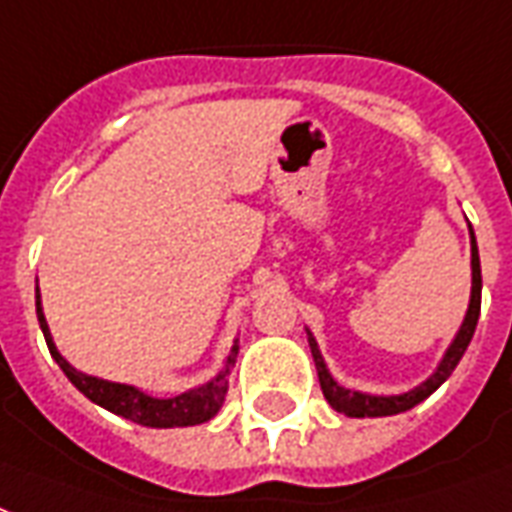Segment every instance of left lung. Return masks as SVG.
I'll return each mask as SVG.
<instances>
[{"label":"left lung","mask_w":512,"mask_h":512,"mask_svg":"<svg viewBox=\"0 0 512 512\" xmlns=\"http://www.w3.org/2000/svg\"><path fill=\"white\" fill-rule=\"evenodd\" d=\"M469 236H472V298H469L467 317H464V325L458 331L456 342L450 344V350L445 352V358L439 363V369L431 374L429 380L423 382L420 388L410 393H401V396H366V393L344 391L342 385H336L328 369H325L323 355L317 350V342L309 336V347H312L314 366H317V377H320V388H323L325 399L331 404L333 410L342 412L347 418H382V415H396V412L412 410L415 404H420L423 399H429L431 393L437 391L442 382L448 380L453 369L461 361V355L467 352L472 336H475V328H478L480 317V290H483V279H480V257H478V244H475V233L469 227Z\"/></svg>","instance_id":"1"}]
</instances>
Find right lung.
Listing matches in <instances>:
<instances>
[{
	"mask_svg": "<svg viewBox=\"0 0 512 512\" xmlns=\"http://www.w3.org/2000/svg\"><path fill=\"white\" fill-rule=\"evenodd\" d=\"M37 320H40V328L45 333V344H48V350L54 355V361L62 366V372L67 374V380L73 382L86 399H92L94 404H100L105 410L116 412V415L132 420V423L151 426V429L195 426V423H206L208 418H214L219 407H222V401H225L227 377H230V369L236 363L238 344L227 355L225 369L219 372V377L206 382L203 388L181 393V396H173V399H154V396H146L138 388H132V385L97 380V377H89V374L75 372L73 366L59 355V350L54 347V339L48 333V323H45L43 309H40V290H37Z\"/></svg>",
	"mask_w": 512,
	"mask_h": 512,
	"instance_id": "1",
	"label": "right lung"
}]
</instances>
